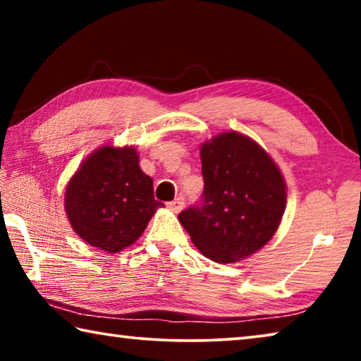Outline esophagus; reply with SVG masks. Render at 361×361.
Wrapping results in <instances>:
<instances>
[{
    "label": "esophagus",
    "instance_id": "34e87169",
    "mask_svg": "<svg viewBox=\"0 0 361 361\" xmlns=\"http://www.w3.org/2000/svg\"><path fill=\"white\" fill-rule=\"evenodd\" d=\"M167 207H169V209L172 210V212L178 213V212L183 209V207H185V199H183V197H176V199L172 200V202H169Z\"/></svg>",
    "mask_w": 361,
    "mask_h": 361
}]
</instances>
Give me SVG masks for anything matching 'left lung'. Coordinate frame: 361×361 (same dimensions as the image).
<instances>
[{
  "label": "left lung",
  "instance_id": "left-lung-1",
  "mask_svg": "<svg viewBox=\"0 0 361 361\" xmlns=\"http://www.w3.org/2000/svg\"><path fill=\"white\" fill-rule=\"evenodd\" d=\"M204 191L178 219L194 245L216 262L247 258L266 245L285 212L282 173L266 151L237 132L200 149Z\"/></svg>",
  "mask_w": 361,
  "mask_h": 361
}]
</instances>
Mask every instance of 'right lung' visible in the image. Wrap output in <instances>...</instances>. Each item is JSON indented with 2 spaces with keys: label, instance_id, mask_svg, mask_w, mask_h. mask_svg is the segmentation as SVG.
<instances>
[{
  "label": "right lung",
  "instance_id": "1",
  "mask_svg": "<svg viewBox=\"0 0 361 361\" xmlns=\"http://www.w3.org/2000/svg\"><path fill=\"white\" fill-rule=\"evenodd\" d=\"M161 202L133 148L103 146L82 162L65 192V210L76 234L108 253L135 242Z\"/></svg>",
  "mask_w": 361,
  "mask_h": 361
}]
</instances>
